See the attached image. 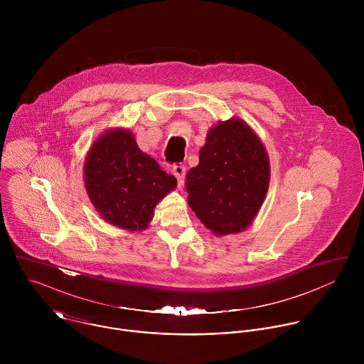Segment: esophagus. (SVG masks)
I'll return each instance as SVG.
<instances>
[{"label":"esophagus","mask_w":364,"mask_h":364,"mask_svg":"<svg viewBox=\"0 0 364 364\" xmlns=\"http://www.w3.org/2000/svg\"><path fill=\"white\" fill-rule=\"evenodd\" d=\"M172 172H173L175 178L178 179V185L182 186V185H183V179H185V173H186L185 165H181V164H179V165H173Z\"/></svg>","instance_id":"obj_1"}]
</instances>
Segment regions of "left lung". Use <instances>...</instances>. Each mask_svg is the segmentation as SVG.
I'll use <instances>...</instances> for the list:
<instances>
[{
  "instance_id": "8db88e82",
  "label": "left lung",
  "mask_w": 364,
  "mask_h": 364,
  "mask_svg": "<svg viewBox=\"0 0 364 364\" xmlns=\"http://www.w3.org/2000/svg\"><path fill=\"white\" fill-rule=\"evenodd\" d=\"M270 181L266 149L240 117L210 127L199 165L186 175L188 203L214 235L247 230L259 211Z\"/></svg>"
}]
</instances>
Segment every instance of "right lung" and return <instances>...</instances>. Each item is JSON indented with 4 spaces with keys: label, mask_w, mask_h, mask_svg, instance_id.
Masks as SVG:
<instances>
[{
    "label": "right lung",
    "mask_w": 364,
    "mask_h": 364,
    "mask_svg": "<svg viewBox=\"0 0 364 364\" xmlns=\"http://www.w3.org/2000/svg\"><path fill=\"white\" fill-rule=\"evenodd\" d=\"M88 198L109 224L127 231H143L154 208L176 188L173 175L143 153L129 129L106 130L90 147L84 164Z\"/></svg>",
    "instance_id": "right-lung-1"
}]
</instances>
